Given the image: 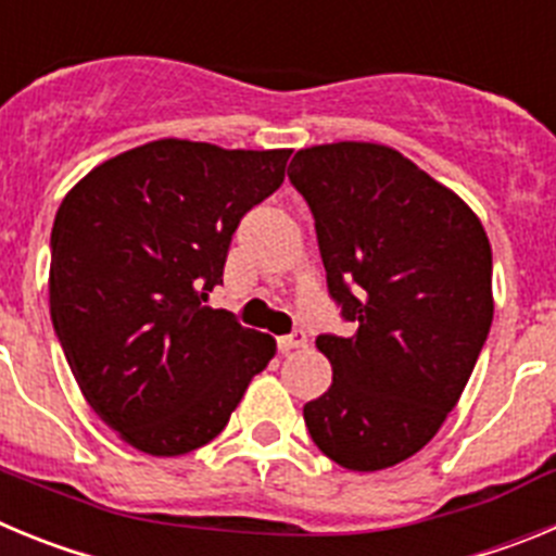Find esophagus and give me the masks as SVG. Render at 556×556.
Listing matches in <instances>:
<instances>
[{
    "label": "esophagus",
    "instance_id": "obj_1",
    "mask_svg": "<svg viewBox=\"0 0 556 556\" xmlns=\"http://www.w3.org/2000/svg\"><path fill=\"white\" fill-rule=\"evenodd\" d=\"M306 345V331H301V328H294L292 333H287V337H278V348H281V353H289L294 351V348H303Z\"/></svg>",
    "mask_w": 556,
    "mask_h": 556
}]
</instances>
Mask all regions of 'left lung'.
I'll list each match as a JSON object with an SVG mask.
<instances>
[{
	"mask_svg": "<svg viewBox=\"0 0 556 556\" xmlns=\"http://www.w3.org/2000/svg\"><path fill=\"white\" fill-rule=\"evenodd\" d=\"M331 301L328 392L303 406L314 445L348 470L409 459L440 431L493 323V253L468 205L384 144L294 152Z\"/></svg>",
	"mask_w": 556,
	"mask_h": 556,
	"instance_id": "8db88e82",
	"label": "left lung"
}]
</instances>
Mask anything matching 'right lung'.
Listing matches in <instances>:
<instances>
[{"label":"right lung","instance_id":"add662e5","mask_svg":"<svg viewBox=\"0 0 556 556\" xmlns=\"http://www.w3.org/2000/svg\"><path fill=\"white\" fill-rule=\"evenodd\" d=\"M289 155L150 141L88 172L58 208L52 326L88 406L132 448L180 456L211 443L275 356L269 333L203 303Z\"/></svg>","mask_w":556,"mask_h":556}]
</instances>
